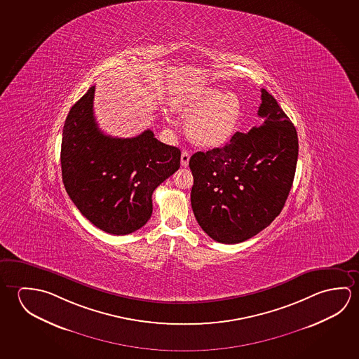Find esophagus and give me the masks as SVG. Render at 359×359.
Segmentation results:
<instances>
[{
	"label": "esophagus",
	"mask_w": 359,
	"mask_h": 359,
	"mask_svg": "<svg viewBox=\"0 0 359 359\" xmlns=\"http://www.w3.org/2000/svg\"><path fill=\"white\" fill-rule=\"evenodd\" d=\"M189 160H190V153L188 150H182V159H180L182 166H188Z\"/></svg>",
	"instance_id": "obj_1"
}]
</instances>
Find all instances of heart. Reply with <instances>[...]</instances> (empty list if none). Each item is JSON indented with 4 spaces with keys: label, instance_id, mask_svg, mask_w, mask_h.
<instances>
[{
    "label": "heart",
    "instance_id": "obj_1",
    "mask_svg": "<svg viewBox=\"0 0 359 359\" xmlns=\"http://www.w3.org/2000/svg\"><path fill=\"white\" fill-rule=\"evenodd\" d=\"M179 110L187 118V134L204 147H222L231 140L241 126L243 104L234 91L206 88L180 102Z\"/></svg>",
    "mask_w": 359,
    "mask_h": 359
}]
</instances>
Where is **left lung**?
<instances>
[{
	"label": "left lung",
	"mask_w": 359,
	"mask_h": 359,
	"mask_svg": "<svg viewBox=\"0 0 359 359\" xmlns=\"http://www.w3.org/2000/svg\"><path fill=\"white\" fill-rule=\"evenodd\" d=\"M260 126L236 133L223 147L198 151L191 208L214 241L236 244L265 229L287 201L298 160V135L276 99L262 88Z\"/></svg>",
	"instance_id": "left-lung-1"
}]
</instances>
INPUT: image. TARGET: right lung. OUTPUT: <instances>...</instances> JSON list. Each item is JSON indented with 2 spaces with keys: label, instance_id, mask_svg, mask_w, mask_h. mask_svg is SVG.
I'll return each instance as SVG.
<instances>
[{
  "label": "right lung",
  "instance_id": "1",
  "mask_svg": "<svg viewBox=\"0 0 359 359\" xmlns=\"http://www.w3.org/2000/svg\"><path fill=\"white\" fill-rule=\"evenodd\" d=\"M95 86L71 107L62 130L66 191L83 217L114 236L140 229L153 214L154 190L180 168V150L151 130L135 137L105 135L94 116Z\"/></svg>",
  "mask_w": 359,
  "mask_h": 359
}]
</instances>
